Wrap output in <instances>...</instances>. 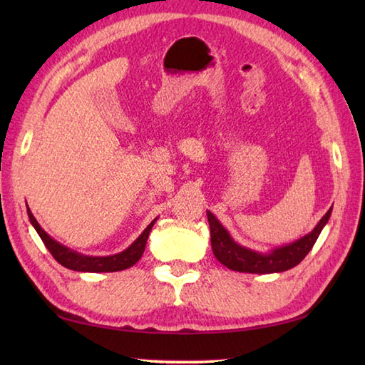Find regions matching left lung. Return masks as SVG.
Here are the masks:
<instances>
[{"mask_svg":"<svg viewBox=\"0 0 365 365\" xmlns=\"http://www.w3.org/2000/svg\"><path fill=\"white\" fill-rule=\"evenodd\" d=\"M331 210L332 207L320 220V222L317 224V227L311 234H307L306 237H302L298 242H294L292 245L279 247V250H274L271 254H260L237 245L227 234V230L221 226V222L216 220L210 212H207L208 224H210V240L213 254L222 265H226L227 268L234 271L257 274L281 273V271H287L297 267L309 254V251L312 250V246L315 245L317 238H319L322 229L329 220Z\"/></svg>","mask_w":365,"mask_h":365,"instance_id":"left-lung-1","label":"left lung"}]
</instances>
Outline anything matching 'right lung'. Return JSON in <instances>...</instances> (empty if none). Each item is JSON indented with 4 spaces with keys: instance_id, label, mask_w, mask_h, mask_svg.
Returning a JSON list of instances; mask_svg holds the SVG:
<instances>
[{
    "instance_id": "1",
    "label": "right lung",
    "mask_w": 365,
    "mask_h": 365,
    "mask_svg": "<svg viewBox=\"0 0 365 365\" xmlns=\"http://www.w3.org/2000/svg\"><path fill=\"white\" fill-rule=\"evenodd\" d=\"M28 216H29L31 224H33L34 229L37 230L38 237L42 238L43 245L46 246V250L50 251L54 260L68 269L89 271V273H110V271H120V269H127L130 267H133L135 263L141 259V255L145 250L147 238H149L153 224L157 221L153 220L143 234L139 235L136 242L123 252H119L115 255H108V257H88V255L76 254L75 251L68 250V247L54 242L53 238H50V235H46V232L38 226V222L36 221L29 208H28Z\"/></svg>"
}]
</instances>
